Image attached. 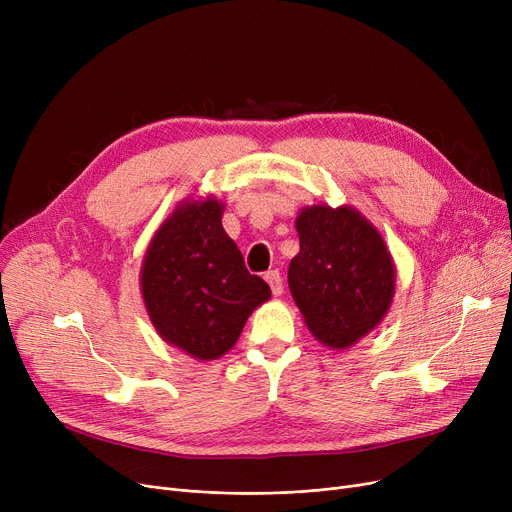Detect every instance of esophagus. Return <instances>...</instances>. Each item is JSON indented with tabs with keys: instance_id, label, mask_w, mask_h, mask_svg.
Wrapping results in <instances>:
<instances>
[{
	"instance_id": "1",
	"label": "esophagus",
	"mask_w": 512,
	"mask_h": 512,
	"mask_svg": "<svg viewBox=\"0 0 512 512\" xmlns=\"http://www.w3.org/2000/svg\"><path fill=\"white\" fill-rule=\"evenodd\" d=\"M265 282L270 284V288H272V294L274 297H280V294L284 292V284H282V276H280V272L278 270H270V272H265Z\"/></svg>"
}]
</instances>
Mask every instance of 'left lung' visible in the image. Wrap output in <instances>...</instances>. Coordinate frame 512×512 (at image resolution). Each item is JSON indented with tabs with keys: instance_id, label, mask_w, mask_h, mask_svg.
Here are the masks:
<instances>
[{
	"instance_id": "obj_1",
	"label": "left lung",
	"mask_w": 512,
	"mask_h": 512,
	"mask_svg": "<svg viewBox=\"0 0 512 512\" xmlns=\"http://www.w3.org/2000/svg\"><path fill=\"white\" fill-rule=\"evenodd\" d=\"M294 226L301 251L288 267L292 299L315 340L346 351L386 317L396 290L394 259L353 205H307Z\"/></svg>"
}]
</instances>
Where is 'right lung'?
Segmentation results:
<instances>
[{
  "label": "right lung",
  "instance_id": "add662e5",
  "mask_svg": "<svg viewBox=\"0 0 512 512\" xmlns=\"http://www.w3.org/2000/svg\"><path fill=\"white\" fill-rule=\"evenodd\" d=\"M224 203L188 197L155 230L141 294L159 338L199 361L220 359L272 290L251 276L222 226Z\"/></svg>",
  "mask_w": 512,
  "mask_h": 512
}]
</instances>
